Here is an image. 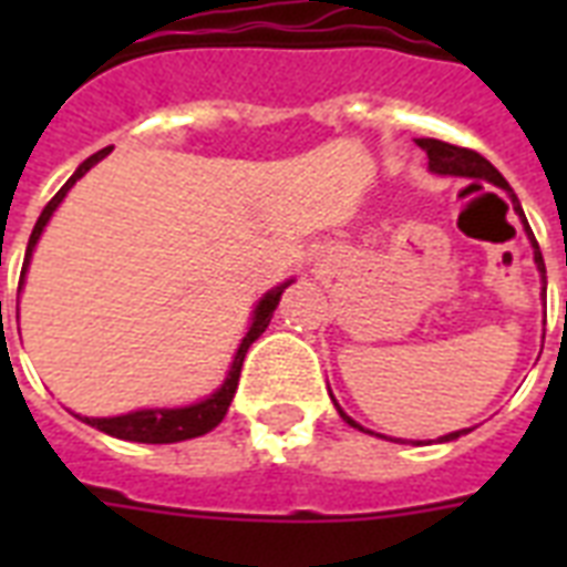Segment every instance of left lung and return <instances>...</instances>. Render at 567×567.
Wrapping results in <instances>:
<instances>
[{"instance_id": "left-lung-1", "label": "left lung", "mask_w": 567, "mask_h": 567, "mask_svg": "<svg viewBox=\"0 0 567 567\" xmlns=\"http://www.w3.org/2000/svg\"><path fill=\"white\" fill-rule=\"evenodd\" d=\"M417 146H421L423 153H426V158H430V171L435 173V176H462V179H485L492 182V185H497V188H503L506 194H509L512 199V208H515V214L520 217V223H524V231H527L529 244H533V258H536V267L538 274H542V282H545V288H542V293L547 291V276H545V258H542V249H538L536 238H533V229H529L527 217H524V208H520L518 196H515V190L509 188V182L503 179L501 171L494 167L492 162H485L483 155L474 153V150H462V146H453V144H444V141H435V137H417ZM332 403H336L338 414L344 417V423H350L353 430H362V432H371L364 430L362 423H355L350 414L338 405V400L332 396ZM465 432L471 430H456V432H447V435H441L439 441H456L458 435H465ZM373 435V432H371ZM379 439H385V435H379ZM388 441H400V439H388Z\"/></svg>"}]
</instances>
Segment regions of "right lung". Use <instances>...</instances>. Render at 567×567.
<instances>
[{
  "mask_svg": "<svg viewBox=\"0 0 567 567\" xmlns=\"http://www.w3.org/2000/svg\"><path fill=\"white\" fill-rule=\"evenodd\" d=\"M109 153H111V146L109 150H100V153L91 155L87 162L79 164L73 176L66 179L64 188L58 190V194L47 203V208L40 212L38 223H34V229H31L29 247H25L22 279H25V270H29L31 252H34V247H38L40 235H43V229H47V223L52 220V214H55L58 205L64 203V196L70 194V188H73L75 182L82 179L84 173L91 171L93 164H100ZM291 282L293 279L276 285V288H270V291L256 302L252 318H249L247 336L240 338L238 353H235V359H231L229 373H226V379H223L217 391H212V394L203 396V400H196V403L190 405H173V409H137V412L114 414V417H82V414H75V417L87 423V426H96V430L105 432V435H114V439H123V441H137V444H176V441L199 439V435H205V432H212L214 426L226 417V412H229V405H231V396H235V391H238L244 355H247V350L252 347V341H256L267 327H270V318H274L276 306H279L285 288H288ZM20 291H22V282H20ZM20 291H17V297H20ZM17 315H20V309H17Z\"/></svg>",
  "mask_w": 567,
  "mask_h": 567,
  "instance_id": "obj_1",
  "label": "right lung"
}]
</instances>
